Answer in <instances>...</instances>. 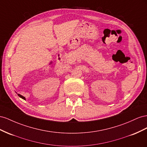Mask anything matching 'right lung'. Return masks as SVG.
Returning <instances> with one entry per match:
<instances>
[{
	"instance_id": "obj_1",
	"label": "right lung",
	"mask_w": 147,
	"mask_h": 147,
	"mask_svg": "<svg viewBox=\"0 0 147 147\" xmlns=\"http://www.w3.org/2000/svg\"><path fill=\"white\" fill-rule=\"evenodd\" d=\"M18 95L19 96V97H20V98H23V99H24V100H26V98H25V97H23V96H22V95H20V94H18Z\"/></svg>"
}]
</instances>
